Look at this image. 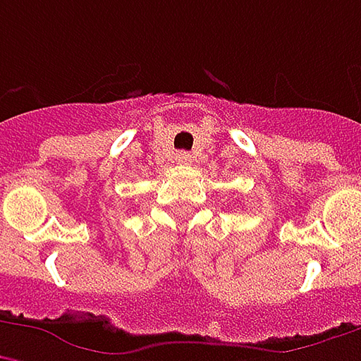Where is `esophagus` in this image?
<instances>
[{"label": "esophagus", "instance_id": "34e87169", "mask_svg": "<svg viewBox=\"0 0 361 361\" xmlns=\"http://www.w3.org/2000/svg\"><path fill=\"white\" fill-rule=\"evenodd\" d=\"M176 161H178V164H190V161H192V155H190L188 151H180V153L176 155Z\"/></svg>", "mask_w": 361, "mask_h": 361}]
</instances>
